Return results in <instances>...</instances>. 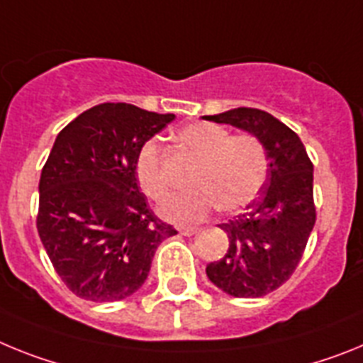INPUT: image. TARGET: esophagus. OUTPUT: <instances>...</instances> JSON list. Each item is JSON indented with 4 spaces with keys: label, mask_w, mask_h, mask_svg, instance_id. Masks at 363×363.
Wrapping results in <instances>:
<instances>
[{
    "label": "esophagus",
    "mask_w": 363,
    "mask_h": 363,
    "mask_svg": "<svg viewBox=\"0 0 363 363\" xmlns=\"http://www.w3.org/2000/svg\"><path fill=\"white\" fill-rule=\"evenodd\" d=\"M195 232H197V228H191V226H181V228H179V234L181 235H191L195 234Z\"/></svg>",
    "instance_id": "34e87169"
}]
</instances>
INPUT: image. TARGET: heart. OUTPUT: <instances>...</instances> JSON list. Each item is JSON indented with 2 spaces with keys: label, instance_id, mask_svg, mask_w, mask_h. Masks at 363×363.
<instances>
[{
  "label": "heart",
  "instance_id": "b5f03b06",
  "mask_svg": "<svg viewBox=\"0 0 363 363\" xmlns=\"http://www.w3.org/2000/svg\"><path fill=\"white\" fill-rule=\"evenodd\" d=\"M177 140L197 159L190 173L194 188L160 208L166 219L179 223L203 219L216 206L225 213L241 212L263 190L269 153L257 135L248 131L230 135L228 129L213 122H195L179 129ZM135 175L151 201L160 203L169 195L172 186L155 138L138 150Z\"/></svg>",
  "mask_w": 363,
  "mask_h": 363
}]
</instances>
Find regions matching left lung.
I'll return each mask as SVG.
<instances>
[{"mask_svg":"<svg viewBox=\"0 0 363 363\" xmlns=\"http://www.w3.org/2000/svg\"><path fill=\"white\" fill-rule=\"evenodd\" d=\"M254 133L269 153V179L259 197L220 230L228 235L225 257L206 267L210 281L234 298H261L294 274L316 223L313 162L289 125L256 107L203 116Z\"/></svg>","mask_w":363,"mask_h":363,"instance_id":"obj_1","label":"left lung"}]
</instances>
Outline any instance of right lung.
I'll list each match as a JSON object with an SVG mask.
<instances>
[{"label":"right lung","instance_id":"1","mask_svg":"<svg viewBox=\"0 0 363 363\" xmlns=\"http://www.w3.org/2000/svg\"><path fill=\"white\" fill-rule=\"evenodd\" d=\"M175 115L124 102L91 107L58 133L40 177L36 226L72 294L121 301L146 281L155 250L177 234L147 206L135 160Z\"/></svg>","mask_w":363,"mask_h":363}]
</instances>
